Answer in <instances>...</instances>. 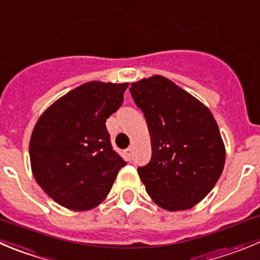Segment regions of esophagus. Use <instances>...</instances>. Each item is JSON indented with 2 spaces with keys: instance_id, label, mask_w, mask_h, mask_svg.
I'll use <instances>...</instances> for the list:
<instances>
[{
  "instance_id": "esophagus-1",
  "label": "esophagus",
  "mask_w": 260,
  "mask_h": 260,
  "mask_svg": "<svg viewBox=\"0 0 260 260\" xmlns=\"http://www.w3.org/2000/svg\"><path fill=\"white\" fill-rule=\"evenodd\" d=\"M125 155H126V159H132L133 157V149L132 148H127V149H125Z\"/></svg>"
}]
</instances>
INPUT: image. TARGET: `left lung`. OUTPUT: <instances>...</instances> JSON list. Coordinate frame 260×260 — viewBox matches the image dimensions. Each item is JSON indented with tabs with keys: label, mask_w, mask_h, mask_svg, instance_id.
<instances>
[{
	"label": "left lung",
	"mask_w": 260,
	"mask_h": 260,
	"mask_svg": "<svg viewBox=\"0 0 260 260\" xmlns=\"http://www.w3.org/2000/svg\"><path fill=\"white\" fill-rule=\"evenodd\" d=\"M130 93L152 143L149 163L138 169L148 195L167 211L192 208L223 171L226 150L213 115L165 76L133 83Z\"/></svg>",
	"instance_id": "8db88e82"
}]
</instances>
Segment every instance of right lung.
Returning a JSON list of instances; mask_svg holds the SVG:
<instances>
[{"mask_svg":"<svg viewBox=\"0 0 260 260\" xmlns=\"http://www.w3.org/2000/svg\"><path fill=\"white\" fill-rule=\"evenodd\" d=\"M128 84L89 81L49 106L31 133V171L49 198L73 211L105 200L125 160L112 149L106 121Z\"/></svg>","mask_w":260,"mask_h":260,"instance_id":"1","label":"right lung"}]
</instances>
